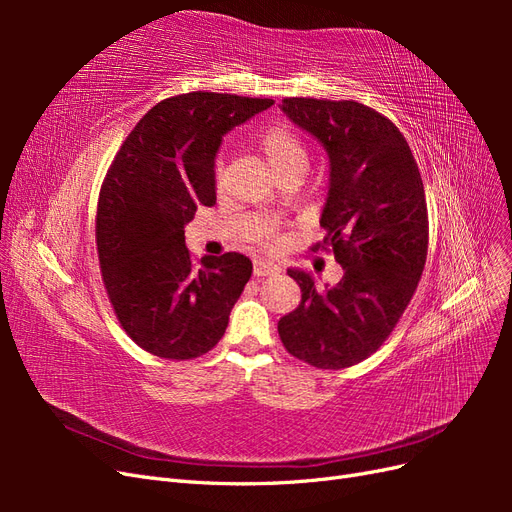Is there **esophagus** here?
<instances>
[{"instance_id":"esophagus-1","label":"esophagus","mask_w":512,"mask_h":512,"mask_svg":"<svg viewBox=\"0 0 512 512\" xmlns=\"http://www.w3.org/2000/svg\"><path fill=\"white\" fill-rule=\"evenodd\" d=\"M282 267L275 265V262H269V260H258L254 262V275L256 277H265V275H275L280 273Z\"/></svg>"}]
</instances>
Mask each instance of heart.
Here are the masks:
<instances>
[{
  "mask_svg": "<svg viewBox=\"0 0 512 512\" xmlns=\"http://www.w3.org/2000/svg\"><path fill=\"white\" fill-rule=\"evenodd\" d=\"M258 149L265 156L273 175H280L288 168H305L307 149L301 136L284 123H273L258 134ZM215 179H222V166L215 168Z\"/></svg>",
  "mask_w": 512,
  "mask_h": 512,
  "instance_id": "heart-1",
  "label": "heart"
}]
</instances>
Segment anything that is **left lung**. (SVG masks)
Segmentation results:
<instances>
[{
    "label": "left lung",
    "instance_id": "1",
    "mask_svg": "<svg viewBox=\"0 0 512 512\" xmlns=\"http://www.w3.org/2000/svg\"><path fill=\"white\" fill-rule=\"evenodd\" d=\"M282 111L316 136L331 175L320 226L344 277L316 290L288 269L301 303L277 322L284 348L318 369H344L374 354L393 333L421 280L429 220L421 173L391 119L354 100L284 98Z\"/></svg>",
    "mask_w": 512,
    "mask_h": 512
}]
</instances>
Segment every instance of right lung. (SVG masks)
<instances>
[{
  "mask_svg": "<svg viewBox=\"0 0 512 512\" xmlns=\"http://www.w3.org/2000/svg\"><path fill=\"white\" fill-rule=\"evenodd\" d=\"M273 104L213 91L158 102L136 123L104 177L96 243L102 282L132 342L168 361H188L220 342L252 260L200 258L185 247L196 207L215 205L222 136Z\"/></svg>",
  "mask_w": 512,
  "mask_h": 512,
  "instance_id": "add662e5",
  "label": "right lung"
}]
</instances>
